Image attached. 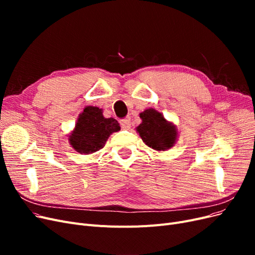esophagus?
<instances>
[{
    "instance_id": "obj_1",
    "label": "esophagus",
    "mask_w": 255,
    "mask_h": 255,
    "mask_svg": "<svg viewBox=\"0 0 255 255\" xmlns=\"http://www.w3.org/2000/svg\"><path fill=\"white\" fill-rule=\"evenodd\" d=\"M120 126L122 128H130V118L127 117L120 120Z\"/></svg>"
}]
</instances>
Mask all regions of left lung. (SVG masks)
<instances>
[{
	"label": "left lung",
	"instance_id": "8db88e82",
	"mask_svg": "<svg viewBox=\"0 0 255 255\" xmlns=\"http://www.w3.org/2000/svg\"><path fill=\"white\" fill-rule=\"evenodd\" d=\"M142 122L137 127L142 141L156 151H165L173 146L176 140L175 128L166 121L155 110H145L140 114Z\"/></svg>",
	"mask_w": 255,
	"mask_h": 255
}]
</instances>
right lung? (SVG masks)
<instances>
[{
  "instance_id": "1",
  "label": "right lung",
  "mask_w": 255,
  "mask_h": 255,
  "mask_svg": "<svg viewBox=\"0 0 255 255\" xmlns=\"http://www.w3.org/2000/svg\"><path fill=\"white\" fill-rule=\"evenodd\" d=\"M118 130L120 126L117 120L104 118L99 107L87 106L80 115L69 140L75 151L90 154L103 149L107 138Z\"/></svg>"
}]
</instances>
